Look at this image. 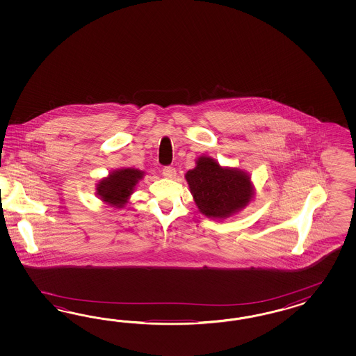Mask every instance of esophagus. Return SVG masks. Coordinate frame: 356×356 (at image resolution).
<instances>
[{
    "label": "esophagus",
    "instance_id": "obj_1",
    "mask_svg": "<svg viewBox=\"0 0 356 356\" xmlns=\"http://www.w3.org/2000/svg\"><path fill=\"white\" fill-rule=\"evenodd\" d=\"M163 176L167 179H173L176 176V170L173 167H164L163 168Z\"/></svg>",
    "mask_w": 356,
    "mask_h": 356
}]
</instances>
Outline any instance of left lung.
Wrapping results in <instances>:
<instances>
[{"label":"left lung","instance_id":"8db88e82","mask_svg":"<svg viewBox=\"0 0 356 356\" xmlns=\"http://www.w3.org/2000/svg\"><path fill=\"white\" fill-rule=\"evenodd\" d=\"M185 179L198 210L213 219H226L236 214L254 195L248 173L222 167L210 156H200Z\"/></svg>","mask_w":356,"mask_h":356}]
</instances>
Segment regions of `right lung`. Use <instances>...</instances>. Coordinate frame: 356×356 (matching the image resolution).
Listing matches in <instances>:
<instances>
[{
    "label": "right lung",
    "mask_w": 356,
    "mask_h": 356,
    "mask_svg": "<svg viewBox=\"0 0 356 356\" xmlns=\"http://www.w3.org/2000/svg\"><path fill=\"white\" fill-rule=\"evenodd\" d=\"M145 172L136 168H121L109 173L97 185V194L103 202L115 207H124L134 192L136 185Z\"/></svg>",
    "instance_id": "right-lung-1"
}]
</instances>
